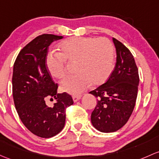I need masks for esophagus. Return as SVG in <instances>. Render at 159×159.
<instances>
[{
    "mask_svg": "<svg viewBox=\"0 0 159 159\" xmlns=\"http://www.w3.org/2000/svg\"><path fill=\"white\" fill-rule=\"evenodd\" d=\"M72 98L74 102H77L78 100H80V98H81V95H78V96H75V95H74V96H72Z\"/></svg>",
    "mask_w": 159,
    "mask_h": 159,
    "instance_id": "esophagus-1",
    "label": "esophagus"
}]
</instances>
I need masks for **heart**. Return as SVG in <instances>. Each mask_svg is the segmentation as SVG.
<instances>
[{"instance_id":"1","label":"heart","mask_w":159,"mask_h":159,"mask_svg":"<svg viewBox=\"0 0 159 159\" xmlns=\"http://www.w3.org/2000/svg\"><path fill=\"white\" fill-rule=\"evenodd\" d=\"M58 53L46 56V66L54 78H62L66 75L67 62L76 61V74L69 75L61 82L63 91L80 94L91 84H103L113 69L114 49L106 38L71 37L61 42Z\"/></svg>"}]
</instances>
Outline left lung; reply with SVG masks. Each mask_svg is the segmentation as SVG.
I'll return each mask as SVG.
<instances>
[{"label": "left lung", "instance_id": "obj_1", "mask_svg": "<svg viewBox=\"0 0 159 159\" xmlns=\"http://www.w3.org/2000/svg\"><path fill=\"white\" fill-rule=\"evenodd\" d=\"M116 50L114 70L107 81L89 92L98 98L91 113L92 125L102 133H113L129 119L136 104L139 82L138 68L130 51L113 38Z\"/></svg>", "mask_w": 159, "mask_h": 159}]
</instances>
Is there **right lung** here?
Segmentation results:
<instances>
[{
  "label": "right lung",
  "mask_w": 159,
  "mask_h": 159,
  "mask_svg": "<svg viewBox=\"0 0 159 159\" xmlns=\"http://www.w3.org/2000/svg\"><path fill=\"white\" fill-rule=\"evenodd\" d=\"M63 36L43 34L21 49L13 65L12 89L15 107L25 126L36 136L51 138L59 133L66 123V108L73 104L72 98L58 93L46 66L48 49L52 42ZM57 101L49 107L45 100Z\"/></svg>",
  "instance_id": "add662e5"
}]
</instances>
